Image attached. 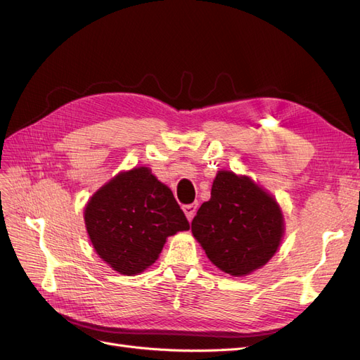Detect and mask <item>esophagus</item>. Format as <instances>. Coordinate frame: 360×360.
<instances>
[{"label":"esophagus","mask_w":360,"mask_h":360,"mask_svg":"<svg viewBox=\"0 0 360 360\" xmlns=\"http://www.w3.org/2000/svg\"><path fill=\"white\" fill-rule=\"evenodd\" d=\"M197 209H198V204L197 202L183 205V212H184V214H186L188 221H192V217L195 216V213H197Z\"/></svg>","instance_id":"esophagus-1"}]
</instances>
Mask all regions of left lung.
<instances>
[{
    "mask_svg": "<svg viewBox=\"0 0 360 360\" xmlns=\"http://www.w3.org/2000/svg\"><path fill=\"white\" fill-rule=\"evenodd\" d=\"M192 234L217 269L245 276L275 255L284 216L276 200L249 177L219 171L210 200L193 217Z\"/></svg>",
    "mask_w": 360,
    "mask_h": 360,
    "instance_id": "left-lung-1",
    "label": "left lung"
}]
</instances>
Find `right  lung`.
I'll return each instance as SVG.
<instances>
[{"label": "right lung", "mask_w": 360, "mask_h": 360, "mask_svg": "<svg viewBox=\"0 0 360 360\" xmlns=\"http://www.w3.org/2000/svg\"><path fill=\"white\" fill-rule=\"evenodd\" d=\"M84 219L97 255L127 276L153 264L169 236L189 230L171 189L147 167L103 184L86 202Z\"/></svg>", "instance_id": "1"}]
</instances>
